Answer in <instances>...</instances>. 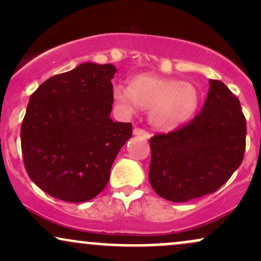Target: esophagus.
<instances>
[{
  "mask_svg": "<svg viewBox=\"0 0 261 261\" xmlns=\"http://www.w3.org/2000/svg\"><path fill=\"white\" fill-rule=\"evenodd\" d=\"M134 135H136V136L143 137V139H148V137L151 136L149 133H147V131L143 130V128H141V127H135L134 128Z\"/></svg>",
  "mask_w": 261,
  "mask_h": 261,
  "instance_id": "1",
  "label": "esophagus"
}]
</instances>
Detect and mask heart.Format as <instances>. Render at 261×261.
Instances as JSON below:
<instances>
[{
	"instance_id": "1",
	"label": "heart",
	"mask_w": 261,
	"mask_h": 261,
	"mask_svg": "<svg viewBox=\"0 0 261 261\" xmlns=\"http://www.w3.org/2000/svg\"><path fill=\"white\" fill-rule=\"evenodd\" d=\"M114 99L124 113L139 108L149 110V121L161 130H174L195 115L200 92L195 85L184 81L139 74L128 87L115 86Z\"/></svg>"
}]
</instances>
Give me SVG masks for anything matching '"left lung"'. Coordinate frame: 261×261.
Masks as SVG:
<instances>
[{"mask_svg": "<svg viewBox=\"0 0 261 261\" xmlns=\"http://www.w3.org/2000/svg\"><path fill=\"white\" fill-rule=\"evenodd\" d=\"M245 136L239 99L223 82L210 80L201 112L181 127L149 140L151 187L173 202L215 193L241 166Z\"/></svg>", "mask_w": 261, "mask_h": 261, "instance_id": "8db88e82", "label": "left lung"}]
</instances>
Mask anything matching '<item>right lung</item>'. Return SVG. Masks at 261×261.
<instances>
[{"instance_id":"obj_1","label":"right lung","mask_w":261,"mask_h":261,"mask_svg":"<svg viewBox=\"0 0 261 261\" xmlns=\"http://www.w3.org/2000/svg\"><path fill=\"white\" fill-rule=\"evenodd\" d=\"M113 65L82 64L50 77L29 98L20 127L23 162L41 190L85 202L106 188L114 160L133 136L130 122L109 118Z\"/></svg>"}]
</instances>
